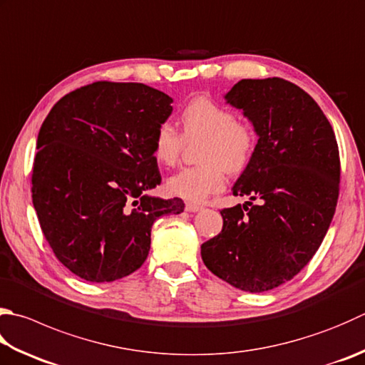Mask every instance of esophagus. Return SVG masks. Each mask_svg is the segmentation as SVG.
Segmentation results:
<instances>
[{"label": "esophagus", "instance_id": "1", "mask_svg": "<svg viewBox=\"0 0 365 365\" xmlns=\"http://www.w3.org/2000/svg\"><path fill=\"white\" fill-rule=\"evenodd\" d=\"M202 210H203V206H200V205L185 203V211H189V212H198V211H202Z\"/></svg>", "mask_w": 365, "mask_h": 365}]
</instances>
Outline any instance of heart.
<instances>
[{
  "instance_id": "heart-1",
  "label": "heart",
  "mask_w": 365,
  "mask_h": 365,
  "mask_svg": "<svg viewBox=\"0 0 365 365\" xmlns=\"http://www.w3.org/2000/svg\"><path fill=\"white\" fill-rule=\"evenodd\" d=\"M181 133L163 122L155 128L153 155L162 167H173L182 153L184 141L203 140L197 167L182 168L168 178L167 190L189 202H203L224 189L225 171L238 175L250 165L256 149V132L250 123L238 122L229 108L210 98H195L180 114Z\"/></svg>"
}]
</instances>
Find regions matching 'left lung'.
Instances as JSON below:
<instances>
[{
    "label": "left lung",
    "mask_w": 365,
    "mask_h": 365,
    "mask_svg": "<svg viewBox=\"0 0 365 365\" xmlns=\"http://www.w3.org/2000/svg\"><path fill=\"white\" fill-rule=\"evenodd\" d=\"M224 98L259 140L232 189L250 202L221 211L222 232L202 245V259L237 289L265 292L292 279L324 240L339 198V146L318 103L289 81L242 79Z\"/></svg>",
    "instance_id": "left-lung-1"
}]
</instances>
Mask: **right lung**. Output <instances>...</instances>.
I'll list each match as a JSON object with an SVG mask.
<instances>
[{
    "mask_svg": "<svg viewBox=\"0 0 365 365\" xmlns=\"http://www.w3.org/2000/svg\"><path fill=\"white\" fill-rule=\"evenodd\" d=\"M171 103L138 82L98 81L60 98L41 125L33 206L76 277L111 283L138 270L155 219L184 211L181 198L148 195L162 181L153 138Z\"/></svg>",
    "mask_w": 365,
    "mask_h": 365,
    "instance_id": "1",
    "label": "right lung"
}]
</instances>
